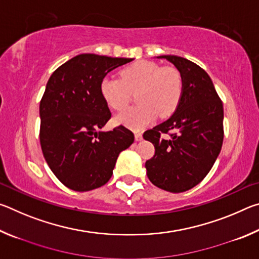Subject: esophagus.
Masks as SVG:
<instances>
[{
  "instance_id": "esophagus-1",
  "label": "esophagus",
  "mask_w": 259,
  "mask_h": 259,
  "mask_svg": "<svg viewBox=\"0 0 259 259\" xmlns=\"http://www.w3.org/2000/svg\"><path fill=\"white\" fill-rule=\"evenodd\" d=\"M135 139L137 140V142H140V140L143 139V135L140 134V133H136V134H135Z\"/></svg>"
}]
</instances>
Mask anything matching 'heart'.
Wrapping results in <instances>:
<instances>
[{
    "instance_id": "obj_1",
    "label": "heart",
    "mask_w": 259,
    "mask_h": 259,
    "mask_svg": "<svg viewBox=\"0 0 259 259\" xmlns=\"http://www.w3.org/2000/svg\"><path fill=\"white\" fill-rule=\"evenodd\" d=\"M184 83L178 69L162 67L150 60H139L122 69L121 78L105 76L99 84L100 95L109 108L120 112L136 93L139 105L126 109L115 122L130 129L140 130L151 124L157 114L164 117L175 112L183 96Z\"/></svg>"
}]
</instances>
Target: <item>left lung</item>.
<instances>
[{"instance_id": "left-lung-1", "label": "left lung", "mask_w": 259, "mask_h": 259, "mask_svg": "<svg viewBox=\"0 0 259 259\" xmlns=\"http://www.w3.org/2000/svg\"><path fill=\"white\" fill-rule=\"evenodd\" d=\"M157 58L175 65L184 89L172 115L143 135L155 148L145 168L155 186L181 193L198 185L212 168L224 139V109L211 78L199 65L178 56ZM162 133L170 138L163 140Z\"/></svg>"}]
</instances>
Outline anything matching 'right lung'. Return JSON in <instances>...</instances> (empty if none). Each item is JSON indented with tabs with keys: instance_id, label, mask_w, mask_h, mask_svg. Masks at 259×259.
<instances>
[{
	"instance_id": "1",
	"label": "right lung",
	"mask_w": 259,
	"mask_h": 259,
	"mask_svg": "<svg viewBox=\"0 0 259 259\" xmlns=\"http://www.w3.org/2000/svg\"><path fill=\"white\" fill-rule=\"evenodd\" d=\"M131 60L82 54L57 68L47 83L40 103L41 148L51 171L73 191L105 185L117 156L134 143L123 125L99 131L112 116L100 81Z\"/></svg>"
}]
</instances>
